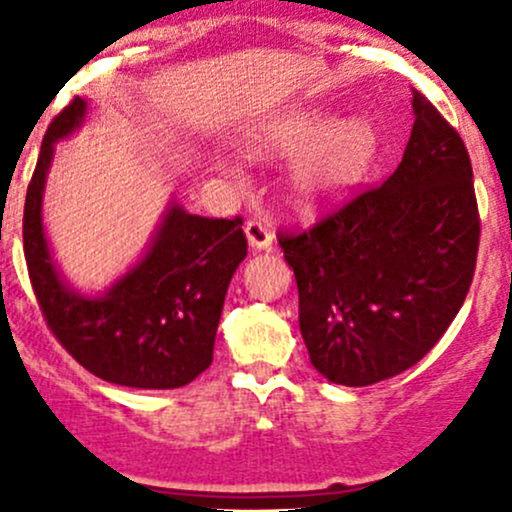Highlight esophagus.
<instances>
[{"label":"esophagus","mask_w":512,"mask_h":512,"mask_svg":"<svg viewBox=\"0 0 512 512\" xmlns=\"http://www.w3.org/2000/svg\"><path fill=\"white\" fill-rule=\"evenodd\" d=\"M245 235L252 250H272V237L275 235H272L270 227L257 223V220H250V223L245 225Z\"/></svg>","instance_id":"esophagus-1"}]
</instances>
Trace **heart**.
<instances>
[{
	"label": "heart",
	"mask_w": 512,
	"mask_h": 512,
	"mask_svg": "<svg viewBox=\"0 0 512 512\" xmlns=\"http://www.w3.org/2000/svg\"><path fill=\"white\" fill-rule=\"evenodd\" d=\"M247 148L260 158H292L287 195L297 208L322 210L352 195L381 148V133L371 118L337 113L324 106L292 108L252 128Z\"/></svg>",
	"instance_id": "b5f03b06"
}]
</instances>
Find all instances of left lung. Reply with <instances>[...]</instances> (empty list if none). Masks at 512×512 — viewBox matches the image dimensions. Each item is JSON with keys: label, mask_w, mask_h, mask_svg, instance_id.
<instances>
[{"label": "left lung", "mask_w": 512, "mask_h": 512, "mask_svg": "<svg viewBox=\"0 0 512 512\" xmlns=\"http://www.w3.org/2000/svg\"><path fill=\"white\" fill-rule=\"evenodd\" d=\"M399 168L302 235H282L312 366L342 386L411 369L456 319L476 270L473 168L456 128L414 91Z\"/></svg>", "instance_id": "8db88e82"}]
</instances>
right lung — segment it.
I'll return each mask as SVG.
<instances>
[{"mask_svg":"<svg viewBox=\"0 0 512 512\" xmlns=\"http://www.w3.org/2000/svg\"><path fill=\"white\" fill-rule=\"evenodd\" d=\"M76 96L46 128L24 203V257L46 324L84 369L131 389H178L213 364L227 285L247 255L240 218L190 215L170 200L141 260L98 294L64 280L44 232L54 146L84 126Z\"/></svg>","mask_w":512,"mask_h":512,"instance_id":"add662e5","label":"right lung"}]
</instances>
